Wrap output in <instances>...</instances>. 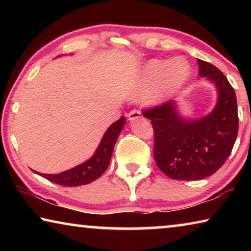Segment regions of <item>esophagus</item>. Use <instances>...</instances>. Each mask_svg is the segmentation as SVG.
<instances>
[{
  "label": "esophagus",
  "mask_w": 251,
  "mask_h": 251,
  "mask_svg": "<svg viewBox=\"0 0 251 251\" xmlns=\"http://www.w3.org/2000/svg\"><path fill=\"white\" fill-rule=\"evenodd\" d=\"M139 117H142V113H141V110H138V109L130 110V113L128 114L129 121H134V120H136V118H139Z\"/></svg>",
  "instance_id": "34e87169"
}]
</instances>
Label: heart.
<instances>
[{"mask_svg":"<svg viewBox=\"0 0 251 251\" xmlns=\"http://www.w3.org/2000/svg\"><path fill=\"white\" fill-rule=\"evenodd\" d=\"M190 75V66L184 58L155 59L146 65L142 76V90L148 92L158 86L157 100H161L176 93L184 86Z\"/></svg>","mask_w":251,"mask_h":251,"instance_id":"b5f03b06","label":"heart"}]
</instances>
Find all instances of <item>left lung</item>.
<instances>
[{"label":"left lung","instance_id":"obj_1","mask_svg":"<svg viewBox=\"0 0 251 251\" xmlns=\"http://www.w3.org/2000/svg\"><path fill=\"white\" fill-rule=\"evenodd\" d=\"M199 75L215 84L218 100L210 114L187 120L175 100L143 110L154 128V157L165 175L177 180H199L212 175L230 155L238 134L236 93L217 67L198 59Z\"/></svg>","mask_w":251,"mask_h":251}]
</instances>
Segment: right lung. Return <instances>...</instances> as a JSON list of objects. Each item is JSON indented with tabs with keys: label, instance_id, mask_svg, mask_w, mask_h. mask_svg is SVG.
Returning a JSON list of instances; mask_svg holds the SVG:
<instances>
[{
	"label": "right lung",
	"instance_id": "right-lung-1",
	"mask_svg": "<svg viewBox=\"0 0 251 251\" xmlns=\"http://www.w3.org/2000/svg\"><path fill=\"white\" fill-rule=\"evenodd\" d=\"M126 118L122 116L117 122L113 123L106 130L103 138L100 143L99 147L95 151L90 159L85 163L78 165L74 168H71L69 171L59 173V174H39L40 176L46 178V179L55 182V184L65 186V187H76L90 184L97 178L101 176L106 168L108 167L110 161V157L113 154L114 145L120 136L123 127L125 125Z\"/></svg>",
	"mask_w": 251,
	"mask_h": 251
}]
</instances>
